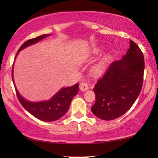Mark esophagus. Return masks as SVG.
<instances>
[{
  "label": "esophagus",
  "instance_id": "1",
  "mask_svg": "<svg viewBox=\"0 0 158 158\" xmlns=\"http://www.w3.org/2000/svg\"><path fill=\"white\" fill-rule=\"evenodd\" d=\"M79 88H80V90H81V91H85V90H87L88 89V84L85 82H81L80 85H79Z\"/></svg>",
  "mask_w": 158,
  "mask_h": 158
}]
</instances>
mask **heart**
Segmentation results:
<instances>
[{"label": "heart", "mask_w": 158, "mask_h": 158, "mask_svg": "<svg viewBox=\"0 0 158 158\" xmlns=\"http://www.w3.org/2000/svg\"><path fill=\"white\" fill-rule=\"evenodd\" d=\"M99 52V50H98V49H95V50H93L92 53L94 54V55H97ZM106 59H104L103 61H100L99 63H98V64L96 65V66L94 67L93 69L94 73L95 74H99V73H102V72L103 71V70L105 69V67H106Z\"/></svg>", "instance_id": "b5f03b06"}]
</instances>
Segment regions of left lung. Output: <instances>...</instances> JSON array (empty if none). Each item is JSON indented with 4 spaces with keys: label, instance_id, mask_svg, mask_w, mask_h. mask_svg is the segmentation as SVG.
<instances>
[{
    "label": "left lung",
    "instance_id": "8db88e82",
    "mask_svg": "<svg viewBox=\"0 0 158 158\" xmlns=\"http://www.w3.org/2000/svg\"><path fill=\"white\" fill-rule=\"evenodd\" d=\"M144 56L133 41L126 55L109 65L94 88L96 102L93 114L103 120H112L126 114L138 97L143 82Z\"/></svg>",
    "mask_w": 158,
    "mask_h": 158
}]
</instances>
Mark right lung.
<instances>
[{
	"instance_id": "add662e5",
	"label": "right lung",
	"mask_w": 158,
	"mask_h": 158,
	"mask_svg": "<svg viewBox=\"0 0 158 158\" xmlns=\"http://www.w3.org/2000/svg\"><path fill=\"white\" fill-rule=\"evenodd\" d=\"M48 35H49L44 34V35L38 36L34 39L27 40L26 42H24L21 45V48L18 50V52L23 50V48L30 46V45L39 42L41 39H44L45 37ZM17 54H16V56H17ZM12 78L14 82L13 67L12 68ZM15 88L16 95H17L19 102H21V106L29 113L31 114L32 116H34L37 119H41L42 121L52 122V121H56L61 118L68 111L71 100L73 99L74 96L79 91V85L77 83L73 86L61 88L50 100L40 102H32L26 100L20 95L16 88Z\"/></svg>"
}]
</instances>
